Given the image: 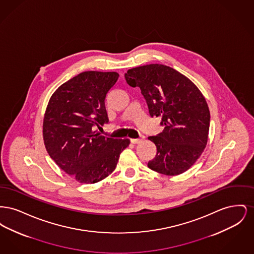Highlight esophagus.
<instances>
[{"mask_svg": "<svg viewBox=\"0 0 254 254\" xmlns=\"http://www.w3.org/2000/svg\"><path fill=\"white\" fill-rule=\"evenodd\" d=\"M130 141H131V143L134 144V145H138V144L142 143V139H131Z\"/></svg>", "mask_w": 254, "mask_h": 254, "instance_id": "esophagus-1", "label": "esophagus"}]
</instances>
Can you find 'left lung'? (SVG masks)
I'll return each mask as SVG.
<instances>
[{"label": "left lung", "instance_id": "8db88e82", "mask_svg": "<svg viewBox=\"0 0 254 254\" xmlns=\"http://www.w3.org/2000/svg\"><path fill=\"white\" fill-rule=\"evenodd\" d=\"M126 81L139 86L151 117L165 127L148 140L157 147L147 167L158 173L174 176L190 169L205 149L210 113L205 97L185 75L164 64H150L128 69Z\"/></svg>", "mask_w": 254, "mask_h": 254}]
</instances>
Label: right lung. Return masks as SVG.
I'll use <instances>...</instances> for the list:
<instances>
[{"label":"right lung","mask_w":254,"mask_h":254,"mask_svg":"<svg viewBox=\"0 0 254 254\" xmlns=\"http://www.w3.org/2000/svg\"><path fill=\"white\" fill-rule=\"evenodd\" d=\"M118 77L117 72L80 73L49 99L43 122L47 151L60 169L82 184L108 177L130 143L94 131L109 122L105 99Z\"/></svg>","instance_id":"obj_1"}]
</instances>
